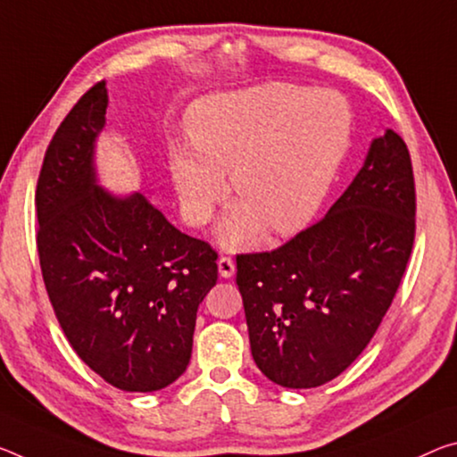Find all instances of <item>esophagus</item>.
I'll return each instance as SVG.
<instances>
[{"label":"esophagus","instance_id":"obj_1","mask_svg":"<svg viewBox=\"0 0 457 457\" xmlns=\"http://www.w3.org/2000/svg\"><path fill=\"white\" fill-rule=\"evenodd\" d=\"M217 268H220V274L223 278H231L236 274V262L229 256H221L217 260Z\"/></svg>","mask_w":457,"mask_h":457}]
</instances>
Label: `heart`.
I'll use <instances>...</instances> for the list:
<instances>
[{
    "label": "heart",
    "mask_w": 457,
    "mask_h": 457,
    "mask_svg": "<svg viewBox=\"0 0 457 457\" xmlns=\"http://www.w3.org/2000/svg\"><path fill=\"white\" fill-rule=\"evenodd\" d=\"M193 148H170V170L193 223H205L226 195L242 203L221 223L228 248L256 242L262 226L291 236L320 212L352 136L347 101L288 83L201 99L187 118Z\"/></svg>",
    "instance_id": "b5f03b06"
}]
</instances>
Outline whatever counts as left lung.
<instances>
[{
    "label": "left lung",
    "instance_id": "8db88e82",
    "mask_svg": "<svg viewBox=\"0 0 457 457\" xmlns=\"http://www.w3.org/2000/svg\"><path fill=\"white\" fill-rule=\"evenodd\" d=\"M415 177L393 129L320 221L270 252L237 254L250 347L266 378L315 388L370 344L415 242Z\"/></svg>",
    "mask_w": 457,
    "mask_h": 457
}]
</instances>
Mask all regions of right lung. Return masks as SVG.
Instances as JSON below:
<instances>
[{
    "instance_id": "1",
    "label": "right lung",
    "mask_w": 457,
    "mask_h": 457,
    "mask_svg": "<svg viewBox=\"0 0 457 457\" xmlns=\"http://www.w3.org/2000/svg\"><path fill=\"white\" fill-rule=\"evenodd\" d=\"M105 110L99 81L50 140L36 185V245L50 305L77 356L115 388L152 393L189 366L217 252L170 226L144 195L120 199L97 185L93 148Z\"/></svg>"
}]
</instances>
